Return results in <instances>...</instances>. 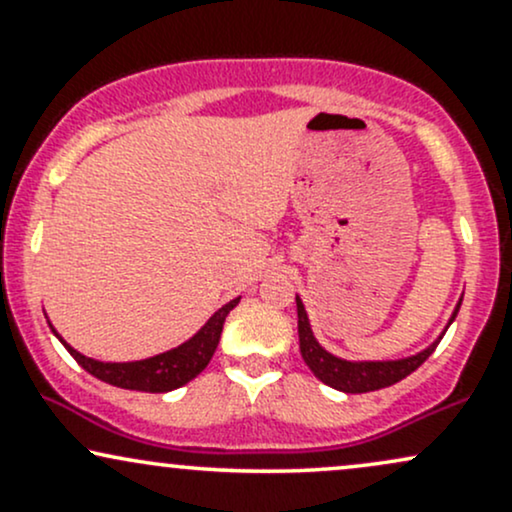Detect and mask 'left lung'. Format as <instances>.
<instances>
[{"instance_id": "8db88e82", "label": "left lung", "mask_w": 512, "mask_h": 512, "mask_svg": "<svg viewBox=\"0 0 512 512\" xmlns=\"http://www.w3.org/2000/svg\"><path fill=\"white\" fill-rule=\"evenodd\" d=\"M460 305H462V298L460 303H457L455 313L450 317L448 327L457 317ZM296 308H298V342H301L303 361L308 363V368L313 370L317 380H322V383L334 387V390L339 392H349V395L383 390V387L399 383V380L407 378L409 373H414V370L419 368L421 363L433 354V351H436L438 342L443 339V334H440L428 349L419 351L416 356L399 358V361H344V358L332 356L330 351L322 349L320 342H317L313 330H310L308 313H305L303 301L298 296H296Z\"/></svg>"}]
</instances>
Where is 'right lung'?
<instances>
[{
  "mask_svg": "<svg viewBox=\"0 0 512 512\" xmlns=\"http://www.w3.org/2000/svg\"><path fill=\"white\" fill-rule=\"evenodd\" d=\"M240 298H233L231 303H226L223 308L216 310L209 317L207 325L199 330L195 337L187 339L185 344H180L178 349H170L166 354H158L144 361H129V363H105L96 361V358H88L79 351L72 349L60 334L55 332V337L64 344V349L74 356V361L79 363L86 373L96 375L103 383L122 387V390H139V392H170L178 390V387L187 385L190 380H195L204 368L209 366L211 356H214L216 346H219L223 322L226 315L236 308Z\"/></svg>",
  "mask_w": 512,
  "mask_h": 512,
  "instance_id": "1",
  "label": "right lung"
}]
</instances>
